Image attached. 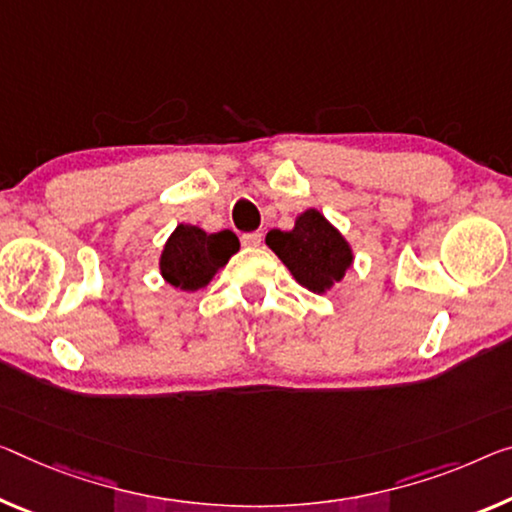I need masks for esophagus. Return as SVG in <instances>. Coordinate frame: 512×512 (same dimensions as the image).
<instances>
[{"mask_svg": "<svg viewBox=\"0 0 512 512\" xmlns=\"http://www.w3.org/2000/svg\"><path fill=\"white\" fill-rule=\"evenodd\" d=\"M240 242H242V245H245V247H258V245H261V242H263V233H261V231L245 233V235H242V238H240Z\"/></svg>", "mask_w": 512, "mask_h": 512, "instance_id": "esophagus-1", "label": "esophagus"}]
</instances>
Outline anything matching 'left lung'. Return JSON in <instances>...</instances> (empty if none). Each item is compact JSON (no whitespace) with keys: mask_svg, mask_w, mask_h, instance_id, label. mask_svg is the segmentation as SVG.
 I'll return each instance as SVG.
<instances>
[{"mask_svg":"<svg viewBox=\"0 0 512 512\" xmlns=\"http://www.w3.org/2000/svg\"><path fill=\"white\" fill-rule=\"evenodd\" d=\"M265 242L293 277L313 293L332 288L352 265L348 242L318 210H306L297 217L293 231H270Z\"/></svg>","mask_w":512,"mask_h":512,"instance_id":"1","label":"left lung"}]
</instances>
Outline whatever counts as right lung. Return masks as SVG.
<instances>
[{
    "label": "right lung",
    "instance_id": "obj_1",
    "mask_svg": "<svg viewBox=\"0 0 512 512\" xmlns=\"http://www.w3.org/2000/svg\"><path fill=\"white\" fill-rule=\"evenodd\" d=\"M238 249L240 242L233 231L206 233L196 226L180 224L164 245L162 277L180 290H199Z\"/></svg>",
    "mask_w": 512,
    "mask_h": 512
}]
</instances>
